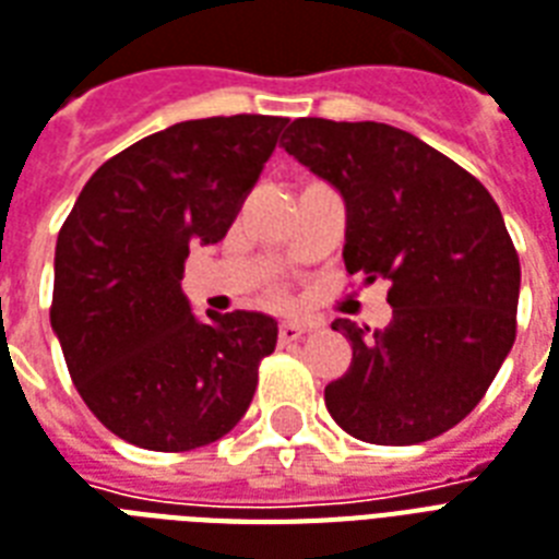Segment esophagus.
<instances>
[{
	"label": "esophagus",
	"mask_w": 559,
	"mask_h": 559,
	"mask_svg": "<svg viewBox=\"0 0 559 559\" xmlns=\"http://www.w3.org/2000/svg\"><path fill=\"white\" fill-rule=\"evenodd\" d=\"M308 331H313V325H308V322H298V319H287V322H281L278 336L284 340V343H293V340H301Z\"/></svg>",
	"instance_id": "34e87169"
}]
</instances>
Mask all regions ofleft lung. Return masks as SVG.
<instances>
[{
	"mask_svg": "<svg viewBox=\"0 0 559 559\" xmlns=\"http://www.w3.org/2000/svg\"><path fill=\"white\" fill-rule=\"evenodd\" d=\"M281 146L343 195L348 275L393 284L390 325H331L352 366L325 386L328 413L374 445L440 437L475 411L516 340L522 270L496 199L383 122L293 119Z\"/></svg>",
	"mask_w": 559,
	"mask_h": 559,
	"instance_id": "8db88e82",
	"label": "left lung"
}]
</instances>
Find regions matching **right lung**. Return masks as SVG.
<instances>
[{"label": "right lung", "instance_id": "add662e5", "mask_svg": "<svg viewBox=\"0 0 559 559\" xmlns=\"http://www.w3.org/2000/svg\"><path fill=\"white\" fill-rule=\"evenodd\" d=\"M284 126L261 114L176 122L105 160L72 204L49 317L75 390L119 440L202 449L249 411L278 322L199 319L181 278L190 246L228 234Z\"/></svg>", "mask_w": 559, "mask_h": 559}]
</instances>
